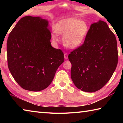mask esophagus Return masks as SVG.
Instances as JSON below:
<instances>
[{"label": "esophagus", "mask_w": 123, "mask_h": 123, "mask_svg": "<svg viewBox=\"0 0 123 123\" xmlns=\"http://www.w3.org/2000/svg\"><path fill=\"white\" fill-rule=\"evenodd\" d=\"M64 56L65 59H68V55L67 53H65L64 54Z\"/></svg>", "instance_id": "esophagus-1"}]
</instances>
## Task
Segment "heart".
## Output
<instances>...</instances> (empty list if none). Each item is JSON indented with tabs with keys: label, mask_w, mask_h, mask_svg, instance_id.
Returning a JSON list of instances; mask_svg holds the SVG:
<instances>
[{
	"label": "heart",
	"mask_w": 123,
	"mask_h": 123,
	"mask_svg": "<svg viewBox=\"0 0 123 123\" xmlns=\"http://www.w3.org/2000/svg\"><path fill=\"white\" fill-rule=\"evenodd\" d=\"M89 31L88 25L85 21L75 18L63 19L57 23L55 31L63 37L64 46L69 49H76L82 43ZM53 41L57 42L59 38L56 34L52 35Z\"/></svg>",
	"instance_id": "b5f03b06"
}]
</instances>
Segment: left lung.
I'll list each match as a JSON object with an SVG mask.
<instances>
[{"label":"left lung","mask_w":123,"mask_h":123,"mask_svg":"<svg viewBox=\"0 0 123 123\" xmlns=\"http://www.w3.org/2000/svg\"><path fill=\"white\" fill-rule=\"evenodd\" d=\"M71 77L79 89L93 92L110 80L118 63L117 41L107 23L90 26L82 45L69 54Z\"/></svg>","instance_id":"1"}]
</instances>
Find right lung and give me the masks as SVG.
I'll use <instances>...</instances> for the list:
<instances>
[{"instance_id": "obj_1", "label": "right lung", "mask_w": 123, "mask_h": 123, "mask_svg": "<svg viewBox=\"0 0 123 123\" xmlns=\"http://www.w3.org/2000/svg\"><path fill=\"white\" fill-rule=\"evenodd\" d=\"M49 22L40 17L22 18L7 43L8 66L15 80L25 90L39 91L51 84L64 54L51 46Z\"/></svg>"}]
</instances>
